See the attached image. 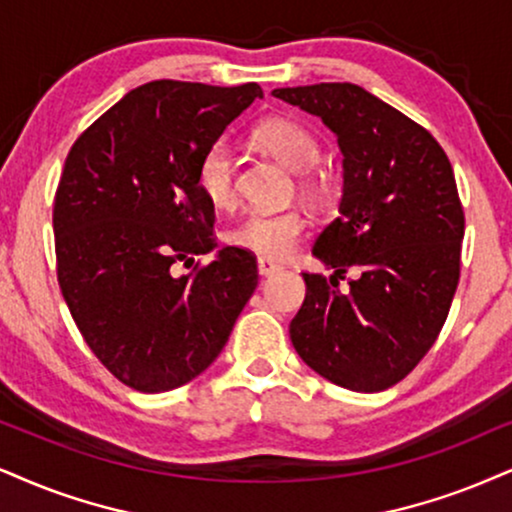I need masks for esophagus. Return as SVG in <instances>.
<instances>
[{"label":"esophagus","mask_w":512,"mask_h":512,"mask_svg":"<svg viewBox=\"0 0 512 512\" xmlns=\"http://www.w3.org/2000/svg\"><path fill=\"white\" fill-rule=\"evenodd\" d=\"M277 270H280V266H277V263L268 261V258H258V275L268 277V275L277 273Z\"/></svg>","instance_id":"34e87169"}]
</instances>
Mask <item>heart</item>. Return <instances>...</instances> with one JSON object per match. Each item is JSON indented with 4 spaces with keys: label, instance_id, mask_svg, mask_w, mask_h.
<instances>
[{
    "label": "heart",
    "instance_id": "1",
    "mask_svg": "<svg viewBox=\"0 0 512 512\" xmlns=\"http://www.w3.org/2000/svg\"><path fill=\"white\" fill-rule=\"evenodd\" d=\"M254 140L294 173H308L320 161V142L311 130L287 118H270L254 130ZM197 185L213 206L227 208L237 197V163L227 140L208 144L197 163ZM311 199H323L327 185L320 178L304 180ZM306 232V218L299 211H251L232 227L230 244L254 251L268 261L292 256Z\"/></svg>",
    "mask_w": 512,
    "mask_h": 512
}]
</instances>
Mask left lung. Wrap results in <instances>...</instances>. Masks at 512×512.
<instances>
[{
  "label": "left lung",
  "instance_id": "8db88e82",
  "mask_svg": "<svg viewBox=\"0 0 512 512\" xmlns=\"http://www.w3.org/2000/svg\"><path fill=\"white\" fill-rule=\"evenodd\" d=\"M273 97L318 116L344 154L339 216L313 244L334 275L304 273L289 337L325 380L389 389L437 342L458 287L465 216L451 161L422 125L351 82ZM351 267L359 275L342 293L338 277Z\"/></svg>",
  "mask_w": 512,
  "mask_h": 512
}]
</instances>
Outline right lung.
<instances>
[{
    "label": "right lung",
    "mask_w": 512,
    "mask_h": 512,
    "mask_svg": "<svg viewBox=\"0 0 512 512\" xmlns=\"http://www.w3.org/2000/svg\"><path fill=\"white\" fill-rule=\"evenodd\" d=\"M263 90L154 80L75 140L54 197L56 277L75 325L116 380L159 394L218 358L258 285L256 256L216 249L197 185L208 144Z\"/></svg>",
    "instance_id": "1"
}]
</instances>
